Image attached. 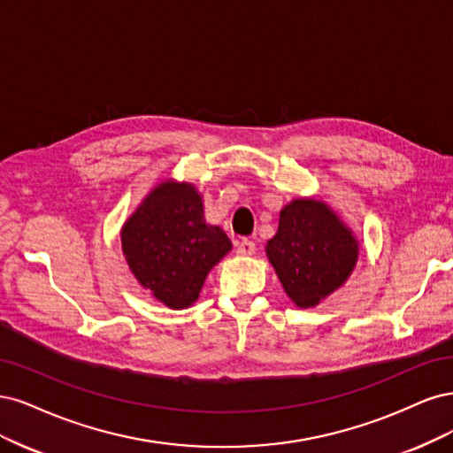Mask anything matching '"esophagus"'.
I'll return each mask as SVG.
<instances>
[{"label":"esophagus","mask_w":453,"mask_h":453,"mask_svg":"<svg viewBox=\"0 0 453 453\" xmlns=\"http://www.w3.org/2000/svg\"><path fill=\"white\" fill-rule=\"evenodd\" d=\"M256 250V244L250 239H241L237 244V254L239 256H252Z\"/></svg>","instance_id":"1"}]
</instances>
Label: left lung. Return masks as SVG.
Instances as JSON below:
<instances>
[{"label":"left lung","mask_w":453,"mask_h":453,"mask_svg":"<svg viewBox=\"0 0 453 453\" xmlns=\"http://www.w3.org/2000/svg\"><path fill=\"white\" fill-rule=\"evenodd\" d=\"M265 252L288 297L311 309L348 280L359 244L324 201L301 197L280 211L279 231Z\"/></svg>","instance_id":"1"}]
</instances>
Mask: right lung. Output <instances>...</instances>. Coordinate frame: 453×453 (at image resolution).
I'll return each mask as SVG.
<instances>
[{
	"label": "right lung",
	"mask_w": 453,
	"mask_h": 453,
	"mask_svg": "<svg viewBox=\"0 0 453 453\" xmlns=\"http://www.w3.org/2000/svg\"><path fill=\"white\" fill-rule=\"evenodd\" d=\"M122 250L139 284L179 311L197 301L209 271L231 250V241L205 222L194 184L165 180L127 218Z\"/></svg>",
	"instance_id": "1"
}]
</instances>
